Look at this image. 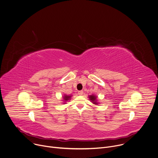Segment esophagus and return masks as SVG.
<instances>
[{
	"label": "esophagus",
	"instance_id": "34e87169",
	"mask_svg": "<svg viewBox=\"0 0 158 158\" xmlns=\"http://www.w3.org/2000/svg\"><path fill=\"white\" fill-rule=\"evenodd\" d=\"M83 93H84V92H83L82 90H81V91H79V92H78V94H79V95H83Z\"/></svg>",
	"mask_w": 158,
	"mask_h": 158
}]
</instances>
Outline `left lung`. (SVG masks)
Returning <instances> with one entry per match:
<instances>
[{
	"instance_id": "1",
	"label": "left lung",
	"mask_w": 158,
	"mask_h": 158,
	"mask_svg": "<svg viewBox=\"0 0 158 158\" xmlns=\"http://www.w3.org/2000/svg\"><path fill=\"white\" fill-rule=\"evenodd\" d=\"M89 100L91 101V102L94 104V105H96V106H97V105L98 104V102L97 101V96H96L94 94H92V95H89Z\"/></svg>"
}]
</instances>
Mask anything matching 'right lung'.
Wrapping results in <instances>:
<instances>
[{
	"mask_svg": "<svg viewBox=\"0 0 158 158\" xmlns=\"http://www.w3.org/2000/svg\"><path fill=\"white\" fill-rule=\"evenodd\" d=\"M71 97H72V95H66V94H65L64 95H63V103H66V102L67 101H68V100H69L71 98Z\"/></svg>",
	"mask_w": 158,
	"mask_h": 158,
	"instance_id": "1",
	"label": "right lung"
}]
</instances>
